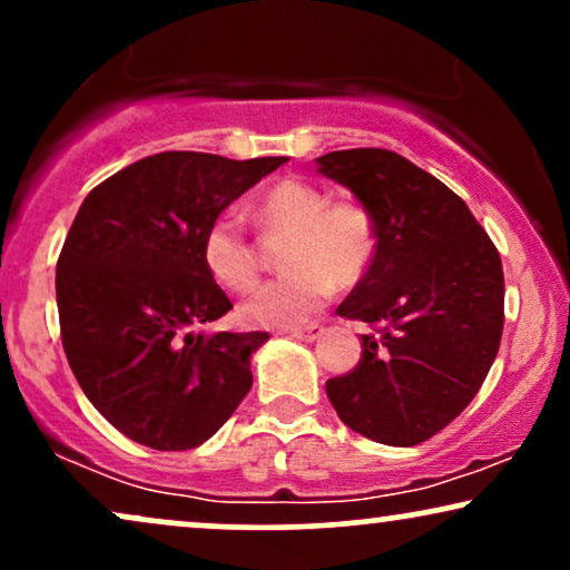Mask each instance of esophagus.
I'll return each mask as SVG.
<instances>
[{"instance_id": "obj_1", "label": "esophagus", "mask_w": 570, "mask_h": 570, "mask_svg": "<svg viewBox=\"0 0 570 570\" xmlns=\"http://www.w3.org/2000/svg\"><path fill=\"white\" fill-rule=\"evenodd\" d=\"M292 336L302 338V342H315V338L323 336V326L321 323H309V326H305V328H294Z\"/></svg>"}]
</instances>
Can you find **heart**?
<instances>
[{"label":"heart","mask_w":570,"mask_h":570,"mask_svg":"<svg viewBox=\"0 0 570 570\" xmlns=\"http://www.w3.org/2000/svg\"><path fill=\"white\" fill-rule=\"evenodd\" d=\"M257 218L271 232H292L284 268L289 273L257 286L239 305L255 328H294L326 305L334 286H352L376 255V223L355 199L328 202L318 186L286 178L257 199ZM202 263L220 286L244 292L255 284L257 252L239 210L215 215L202 236Z\"/></svg>","instance_id":"heart-1"}]
</instances>
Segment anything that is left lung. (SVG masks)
<instances>
[{"instance_id": "1", "label": "left lung", "mask_w": 570, "mask_h": 570, "mask_svg": "<svg viewBox=\"0 0 570 570\" xmlns=\"http://www.w3.org/2000/svg\"><path fill=\"white\" fill-rule=\"evenodd\" d=\"M315 165L376 223L371 268L336 309L376 334H363L360 363L326 394L357 434L421 444L476 397L500 350V252L455 191L397 153L338 149Z\"/></svg>"}]
</instances>
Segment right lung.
Returning a JSON list of instances; mask_svg holds the SVG:
<instances>
[{
    "label": "right lung",
    "instance_id": "obj_1",
    "mask_svg": "<svg viewBox=\"0 0 570 570\" xmlns=\"http://www.w3.org/2000/svg\"><path fill=\"white\" fill-rule=\"evenodd\" d=\"M284 163L160 153L83 199L57 261L62 347L91 405L134 442L191 450L247 397L268 334L202 331L234 307L202 263V236Z\"/></svg>",
    "mask_w": 570,
    "mask_h": 570
}]
</instances>
